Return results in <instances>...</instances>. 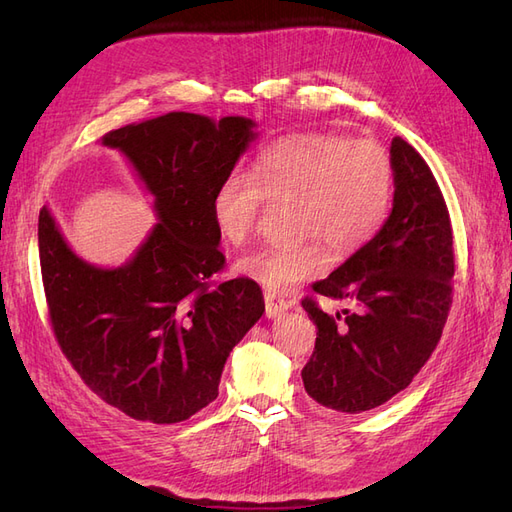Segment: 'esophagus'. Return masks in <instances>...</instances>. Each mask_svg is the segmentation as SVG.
I'll return each instance as SVG.
<instances>
[{
  "mask_svg": "<svg viewBox=\"0 0 512 512\" xmlns=\"http://www.w3.org/2000/svg\"><path fill=\"white\" fill-rule=\"evenodd\" d=\"M288 307H290V303L284 297H280V294H275L271 290L265 292V312H267V318L282 316L284 312H288Z\"/></svg>",
  "mask_w": 512,
  "mask_h": 512,
  "instance_id": "1",
  "label": "esophagus"
}]
</instances>
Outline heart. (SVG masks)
Here are the masks:
<instances>
[{
    "label": "heart",
    "mask_w": 512,
    "mask_h": 512,
    "mask_svg": "<svg viewBox=\"0 0 512 512\" xmlns=\"http://www.w3.org/2000/svg\"><path fill=\"white\" fill-rule=\"evenodd\" d=\"M393 160L374 138L327 132L282 136L260 153L252 177L232 170L213 192L220 235L241 245L254 235L262 200L294 196L292 230L301 239L260 247L237 260V271L271 292H286L329 269L333 254H354L389 220Z\"/></svg>",
    "instance_id": "b5f03b06"
}]
</instances>
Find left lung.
<instances>
[{
    "label": "left lung",
    "mask_w": 512,
    "mask_h": 512,
    "mask_svg": "<svg viewBox=\"0 0 512 512\" xmlns=\"http://www.w3.org/2000/svg\"><path fill=\"white\" fill-rule=\"evenodd\" d=\"M395 194L389 220L327 280L322 297L352 301V312H322L301 301L318 337L301 371L320 406L359 414L404 391L436 350L453 303V228L427 162L404 138L391 143Z\"/></svg>",
    "instance_id": "left-lung-1"
}]
</instances>
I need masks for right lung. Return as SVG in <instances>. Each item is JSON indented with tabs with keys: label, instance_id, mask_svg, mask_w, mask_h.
<instances>
[{
	"label": "right lung",
	"instance_id": "add662e5",
	"mask_svg": "<svg viewBox=\"0 0 512 512\" xmlns=\"http://www.w3.org/2000/svg\"><path fill=\"white\" fill-rule=\"evenodd\" d=\"M247 117L168 113L102 136L153 196L158 224L126 265L76 256L42 207L38 250L53 333L83 382L136 421L181 423L218 397L230 350L265 312L250 277L222 284L211 200L256 138Z\"/></svg>",
	"mask_w": 512,
	"mask_h": 512
}]
</instances>
